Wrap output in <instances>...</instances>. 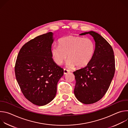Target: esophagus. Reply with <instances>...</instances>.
I'll return each instance as SVG.
<instances>
[{
  "label": "esophagus",
  "instance_id": "esophagus-1",
  "mask_svg": "<svg viewBox=\"0 0 128 128\" xmlns=\"http://www.w3.org/2000/svg\"><path fill=\"white\" fill-rule=\"evenodd\" d=\"M69 70H67V69H64V74H68V72H69Z\"/></svg>",
  "mask_w": 128,
  "mask_h": 128
}]
</instances>
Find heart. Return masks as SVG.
<instances>
[{
	"label": "heart",
	"mask_w": 128,
	"mask_h": 128,
	"mask_svg": "<svg viewBox=\"0 0 128 128\" xmlns=\"http://www.w3.org/2000/svg\"><path fill=\"white\" fill-rule=\"evenodd\" d=\"M94 52L95 44L90 39L72 35L61 38L59 46L54 45L51 49L52 59L58 65L63 63L68 55L69 67H85L92 59Z\"/></svg>",
	"instance_id": "obj_1"
}]
</instances>
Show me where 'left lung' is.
<instances>
[{
	"label": "left lung",
	"instance_id": "1",
	"mask_svg": "<svg viewBox=\"0 0 128 128\" xmlns=\"http://www.w3.org/2000/svg\"><path fill=\"white\" fill-rule=\"evenodd\" d=\"M95 42L94 56L84 68L74 72L76 84L74 93L78 101L85 104L94 103L106 94L115 72V59L112 46L102 36L90 31Z\"/></svg>",
	"mask_w": 128,
	"mask_h": 128
}]
</instances>
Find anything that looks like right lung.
<instances>
[{"mask_svg":"<svg viewBox=\"0 0 128 128\" xmlns=\"http://www.w3.org/2000/svg\"><path fill=\"white\" fill-rule=\"evenodd\" d=\"M53 42L51 32L37 36L22 47L16 62L15 76L22 93L38 106L55 97L58 82L64 74L63 69L52 58Z\"/></svg>","mask_w":128,"mask_h":128,"instance_id":"right-lung-1","label":"right lung"}]
</instances>
